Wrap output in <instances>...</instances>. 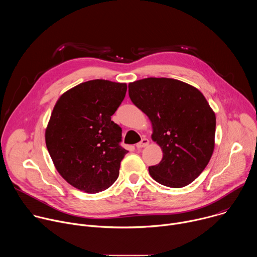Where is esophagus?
Listing matches in <instances>:
<instances>
[{"mask_svg":"<svg viewBox=\"0 0 257 257\" xmlns=\"http://www.w3.org/2000/svg\"><path fill=\"white\" fill-rule=\"evenodd\" d=\"M149 143H150V141H149V139H148V138H142V139H141V141H140V142H138V143L136 144V148H137V149L145 148V146L148 145Z\"/></svg>","mask_w":257,"mask_h":257,"instance_id":"esophagus-1","label":"esophagus"}]
</instances>
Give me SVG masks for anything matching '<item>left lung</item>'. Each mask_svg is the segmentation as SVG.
I'll use <instances>...</instances> for the list:
<instances>
[{
	"label": "left lung",
	"mask_w": 257,
	"mask_h": 257,
	"mask_svg": "<svg viewBox=\"0 0 257 257\" xmlns=\"http://www.w3.org/2000/svg\"><path fill=\"white\" fill-rule=\"evenodd\" d=\"M132 102L153 124L152 138L163 151L149 168L160 184L181 188L207 166L214 149L215 115L195 87L172 78H145L129 83Z\"/></svg>",
	"instance_id": "8db88e82"
}]
</instances>
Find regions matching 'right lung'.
<instances>
[{
	"mask_svg": "<svg viewBox=\"0 0 257 257\" xmlns=\"http://www.w3.org/2000/svg\"><path fill=\"white\" fill-rule=\"evenodd\" d=\"M126 91V83L90 80L63 93L54 106L46 144L57 171L73 187L97 193L118 179L128 151L111 117Z\"/></svg>",
	"mask_w": 257,
	"mask_h": 257,
	"instance_id": "1",
	"label": "right lung"
}]
</instances>
